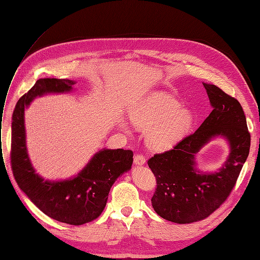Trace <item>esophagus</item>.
Returning a JSON list of instances; mask_svg holds the SVG:
<instances>
[{
	"mask_svg": "<svg viewBox=\"0 0 260 260\" xmlns=\"http://www.w3.org/2000/svg\"><path fill=\"white\" fill-rule=\"evenodd\" d=\"M133 158H135L136 165H144L145 164V157L143 156V154H136Z\"/></svg>",
	"mask_w": 260,
	"mask_h": 260,
	"instance_id": "1",
	"label": "esophagus"
}]
</instances>
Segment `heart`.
<instances>
[{
  "instance_id": "b5f03b06",
  "label": "heart",
  "mask_w": 260,
  "mask_h": 260,
  "mask_svg": "<svg viewBox=\"0 0 260 260\" xmlns=\"http://www.w3.org/2000/svg\"><path fill=\"white\" fill-rule=\"evenodd\" d=\"M131 122L148 128L146 142L154 149H167L182 140L193 125L192 114L169 94H147L129 112Z\"/></svg>"
}]
</instances>
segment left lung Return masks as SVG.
<instances>
[{
  "mask_svg": "<svg viewBox=\"0 0 260 260\" xmlns=\"http://www.w3.org/2000/svg\"><path fill=\"white\" fill-rule=\"evenodd\" d=\"M212 111L200 128L169 151L147 160L156 178L154 210L176 223H192L210 216L229 198L250 147V135L240 102L214 84L204 83ZM216 135L225 136L232 153L215 174H200L193 155Z\"/></svg>",
  "mask_w": 260,
  "mask_h": 260,
  "instance_id": "left-lung-1",
  "label": "left lung"
}]
</instances>
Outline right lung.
<instances>
[{
    "instance_id": "obj_1",
    "label": "right lung",
    "mask_w": 260,
    "mask_h": 260,
    "mask_svg": "<svg viewBox=\"0 0 260 260\" xmlns=\"http://www.w3.org/2000/svg\"><path fill=\"white\" fill-rule=\"evenodd\" d=\"M75 84L68 79H39L19 99L13 113L11 165L15 180L35 205L57 221L81 225L100 217L116 179L131 168V149H103L73 180L51 182L39 177L26 148L23 111L36 96L66 92Z\"/></svg>"
}]
</instances>
